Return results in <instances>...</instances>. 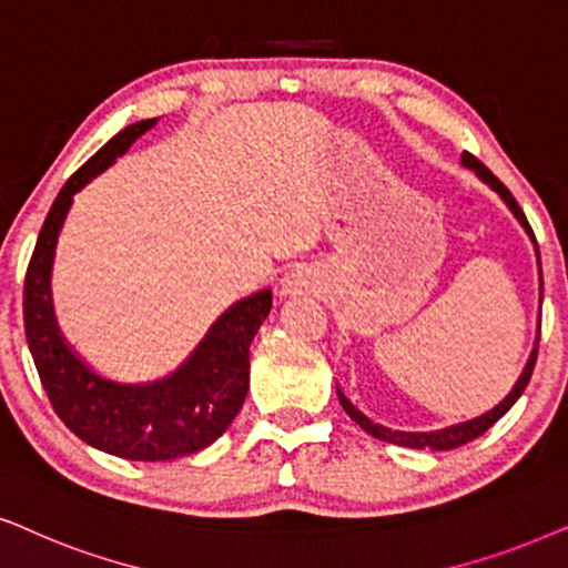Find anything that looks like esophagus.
I'll return each instance as SVG.
<instances>
[{"mask_svg":"<svg viewBox=\"0 0 568 568\" xmlns=\"http://www.w3.org/2000/svg\"><path fill=\"white\" fill-rule=\"evenodd\" d=\"M314 288V275L308 267H293L285 272V277L280 280V293L283 296H301V293H308Z\"/></svg>","mask_w":568,"mask_h":568,"instance_id":"esophagus-1","label":"esophagus"}]
</instances>
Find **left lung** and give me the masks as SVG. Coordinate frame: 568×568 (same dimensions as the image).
Here are the masks:
<instances>
[{"label": "left lung", "instance_id": "8db88e82", "mask_svg": "<svg viewBox=\"0 0 568 568\" xmlns=\"http://www.w3.org/2000/svg\"><path fill=\"white\" fill-rule=\"evenodd\" d=\"M463 165L465 169L475 171V176H478L483 184H488L494 192L501 196L504 205L511 210V215L517 217L521 229H525L527 236L535 244V233L530 229V223H527L525 213H521V207L517 205V200H514L509 189H506L501 181H498L494 173H490L486 165H483L478 158L470 155V153H463ZM535 254H538V267H540V252H538V244H535ZM540 272V270H538ZM540 301H542V272H540ZM538 343H540V327H538V339H535V347L530 353V358H527L525 368H521L517 384H514L509 395H506L501 403L496 407H490L488 413L478 415V418L473 420H465V423H455V426H447V428H436V430H397V428H387L382 426V423H374L368 415H363L358 407H355L351 399L343 395V389L337 387V397H339V405H343V410L351 415V418L358 423V426L366 430V434H372L374 438H382V442H389V444H397V447H410V449H430V452H447V449H457L463 447V444L473 442V438H478L486 434V430L494 426L498 418H504L506 413H509V407L517 403L521 397V392H525L527 384H530V376H532V368H535V361H538Z\"/></svg>", "mask_w": 568, "mask_h": 568}]
</instances>
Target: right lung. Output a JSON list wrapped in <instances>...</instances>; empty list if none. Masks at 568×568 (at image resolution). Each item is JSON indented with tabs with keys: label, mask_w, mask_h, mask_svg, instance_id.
Returning a JSON list of instances; mask_svg holds the SVG:
<instances>
[{
	"label": "right lung",
	"mask_w": 568,
	"mask_h": 568,
	"mask_svg": "<svg viewBox=\"0 0 568 568\" xmlns=\"http://www.w3.org/2000/svg\"><path fill=\"white\" fill-rule=\"evenodd\" d=\"M155 121L124 126L72 173L38 233L22 288L28 347L54 413L90 447L132 463L194 455L223 436L246 399L248 345L272 308L267 288L236 301L210 324L184 363L153 382L109 379L64 339L51 301V270L74 194L116 163Z\"/></svg>",
	"instance_id": "right-lung-1"
}]
</instances>
